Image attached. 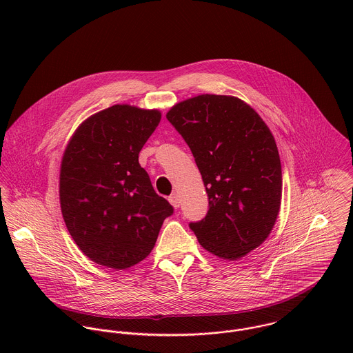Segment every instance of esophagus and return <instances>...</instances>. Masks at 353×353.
I'll use <instances>...</instances> for the list:
<instances>
[{
	"instance_id": "1",
	"label": "esophagus",
	"mask_w": 353,
	"mask_h": 353,
	"mask_svg": "<svg viewBox=\"0 0 353 353\" xmlns=\"http://www.w3.org/2000/svg\"><path fill=\"white\" fill-rule=\"evenodd\" d=\"M168 201H170V203H171L175 209H176V208H179V205H181V200H179V196H178V194H172V196H170Z\"/></svg>"
}]
</instances>
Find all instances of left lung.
<instances>
[{
    "mask_svg": "<svg viewBox=\"0 0 353 353\" xmlns=\"http://www.w3.org/2000/svg\"><path fill=\"white\" fill-rule=\"evenodd\" d=\"M167 119L193 153L209 210L192 223L213 255L236 261L270 235L281 206L283 174L274 137L246 101L203 94L174 104Z\"/></svg>",
    "mask_w": 353,
    "mask_h": 353,
    "instance_id": "8db88e82",
    "label": "left lung"
}]
</instances>
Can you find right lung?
Listing matches in <instances>:
<instances>
[{
  "label": "right lung",
  "instance_id": "obj_1",
  "mask_svg": "<svg viewBox=\"0 0 353 353\" xmlns=\"http://www.w3.org/2000/svg\"><path fill=\"white\" fill-rule=\"evenodd\" d=\"M160 119L157 108L114 104L83 121L66 144L62 217L77 248L98 265L122 270L145 259L172 213L139 163Z\"/></svg>",
  "mask_w": 353,
  "mask_h": 353
}]
</instances>
